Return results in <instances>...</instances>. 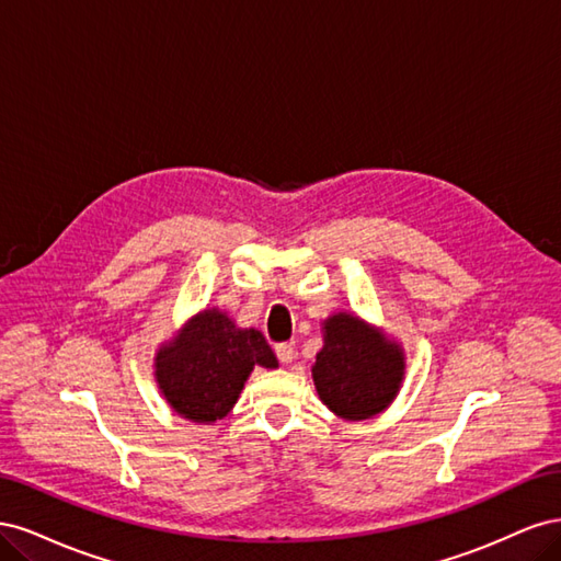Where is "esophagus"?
Segmentation results:
<instances>
[{"mask_svg":"<svg viewBox=\"0 0 561 561\" xmlns=\"http://www.w3.org/2000/svg\"><path fill=\"white\" fill-rule=\"evenodd\" d=\"M276 358L283 363V365H290L295 360V348L293 344H278L276 346Z\"/></svg>","mask_w":561,"mask_h":561,"instance_id":"obj_1","label":"esophagus"}]
</instances>
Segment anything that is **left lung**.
Masks as SVG:
<instances>
[{
  "mask_svg": "<svg viewBox=\"0 0 561 561\" xmlns=\"http://www.w3.org/2000/svg\"><path fill=\"white\" fill-rule=\"evenodd\" d=\"M322 348L311 367L320 402L344 421L386 412L400 393L407 358L398 339L351 311L320 322Z\"/></svg>",
  "mask_w": 561,
  "mask_h": 561,
  "instance_id": "8db88e82",
  "label": "left lung"
}]
</instances>
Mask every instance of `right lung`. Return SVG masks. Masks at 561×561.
Instances as JSON below:
<instances>
[{
  "mask_svg": "<svg viewBox=\"0 0 561 561\" xmlns=\"http://www.w3.org/2000/svg\"><path fill=\"white\" fill-rule=\"evenodd\" d=\"M254 365L276 369L278 360L254 328H239L217 307L194 313L154 355V379L171 410L194 423L225 419L239 402Z\"/></svg>",
  "mask_w": 561,
  "mask_h": 561,
  "instance_id": "add662e5",
  "label": "right lung"
}]
</instances>
